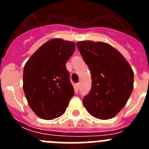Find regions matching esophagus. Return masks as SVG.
<instances>
[{
	"mask_svg": "<svg viewBox=\"0 0 149 149\" xmlns=\"http://www.w3.org/2000/svg\"><path fill=\"white\" fill-rule=\"evenodd\" d=\"M79 88H80V84H77L74 85V89H75V90L77 91V90L79 89Z\"/></svg>",
	"mask_w": 149,
	"mask_h": 149,
	"instance_id": "1",
	"label": "esophagus"
}]
</instances>
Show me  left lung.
Masks as SVG:
<instances>
[{"instance_id":"1","label":"left lung","mask_w":149,"mask_h":149,"mask_svg":"<svg viewBox=\"0 0 149 149\" xmlns=\"http://www.w3.org/2000/svg\"><path fill=\"white\" fill-rule=\"evenodd\" d=\"M92 76L90 92L83 99L89 114L99 119L116 116L134 89V72L116 49L105 42H77Z\"/></svg>"}]
</instances>
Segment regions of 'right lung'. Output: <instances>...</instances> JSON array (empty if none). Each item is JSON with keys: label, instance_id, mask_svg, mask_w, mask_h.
<instances>
[{"label": "right lung", "instance_id": "1", "mask_svg": "<svg viewBox=\"0 0 149 149\" xmlns=\"http://www.w3.org/2000/svg\"><path fill=\"white\" fill-rule=\"evenodd\" d=\"M75 44L53 39L41 46L26 63L23 89L29 106L39 118L51 120L65 113L74 95L66 69Z\"/></svg>", "mask_w": 149, "mask_h": 149}]
</instances>
